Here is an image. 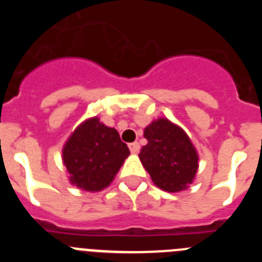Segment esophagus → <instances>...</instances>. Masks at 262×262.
Here are the masks:
<instances>
[{
    "label": "esophagus",
    "instance_id": "obj_1",
    "mask_svg": "<svg viewBox=\"0 0 262 262\" xmlns=\"http://www.w3.org/2000/svg\"><path fill=\"white\" fill-rule=\"evenodd\" d=\"M128 147H129V151H131V154H138V152L140 151V145H139L138 142L131 143Z\"/></svg>",
    "mask_w": 262,
    "mask_h": 262
}]
</instances>
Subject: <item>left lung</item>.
I'll return each mask as SVG.
<instances>
[{"mask_svg":"<svg viewBox=\"0 0 262 262\" xmlns=\"http://www.w3.org/2000/svg\"><path fill=\"white\" fill-rule=\"evenodd\" d=\"M144 138L148 143L139 159L154 184L168 193L186 190L200 166V156L189 135L178 124L159 118L145 127Z\"/></svg>","mask_w":262,"mask_h":262,"instance_id":"1","label":"left lung"}]
</instances>
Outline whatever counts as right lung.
<instances>
[{"label": "right lung", "instance_id": "1", "mask_svg": "<svg viewBox=\"0 0 262 262\" xmlns=\"http://www.w3.org/2000/svg\"><path fill=\"white\" fill-rule=\"evenodd\" d=\"M129 149L118 131L98 117L78 124L62 147L69 182L85 191H101L113 182Z\"/></svg>", "mask_w": 262, "mask_h": 262}]
</instances>
